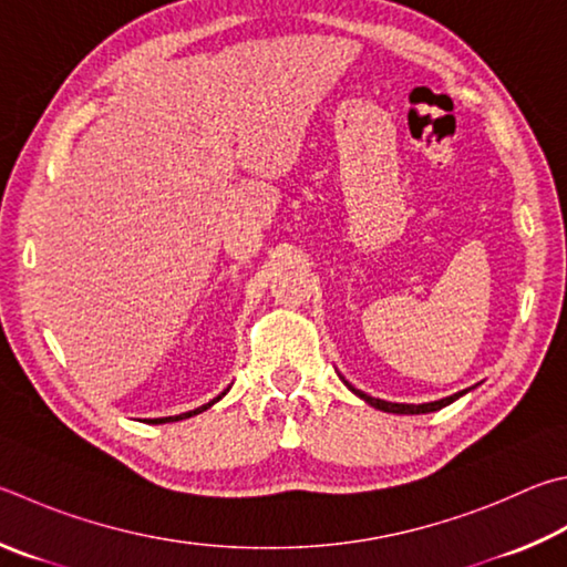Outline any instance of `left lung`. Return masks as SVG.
<instances>
[{"instance_id":"left-lung-1","label":"left lung","mask_w":567,"mask_h":567,"mask_svg":"<svg viewBox=\"0 0 567 567\" xmlns=\"http://www.w3.org/2000/svg\"><path fill=\"white\" fill-rule=\"evenodd\" d=\"M342 382L349 386V391H354V394H357L359 399H364L369 406H374V409H379V411H386V414H431V411H439V409H444V406H449V404H454V401H456L458 396L468 394V391H471V389H463V391H456V394H451V396H446V399L426 401V404H396V401H384V399H377V396L364 394L362 389H357V386L349 384L344 377H342Z\"/></svg>"}]
</instances>
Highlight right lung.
I'll return each mask as SVG.
<instances>
[{
    "mask_svg": "<svg viewBox=\"0 0 567 567\" xmlns=\"http://www.w3.org/2000/svg\"><path fill=\"white\" fill-rule=\"evenodd\" d=\"M228 391H230V386L225 389V391H220V394L215 396V399H210L208 404H203V406L193 409V411H185V414H176V416H161V419H146V424H171V421H183V419H190V416H195V414H203L205 409H210V406L215 404V401H220L225 394H228Z\"/></svg>",
    "mask_w": 567,
    "mask_h": 567,
    "instance_id": "1",
    "label": "right lung"
}]
</instances>
